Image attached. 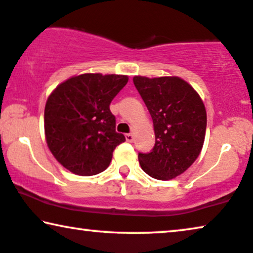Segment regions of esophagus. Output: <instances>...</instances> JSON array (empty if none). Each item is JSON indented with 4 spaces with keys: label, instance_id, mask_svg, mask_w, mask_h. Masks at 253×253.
<instances>
[{
    "label": "esophagus",
    "instance_id": "obj_1",
    "mask_svg": "<svg viewBox=\"0 0 253 253\" xmlns=\"http://www.w3.org/2000/svg\"><path fill=\"white\" fill-rule=\"evenodd\" d=\"M125 137H126V140L128 141V142H133V141H134V134H132V133L126 134V135H125Z\"/></svg>",
    "mask_w": 253,
    "mask_h": 253
}]
</instances>
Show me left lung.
<instances>
[{
  "label": "left lung",
  "instance_id": "left-lung-1",
  "mask_svg": "<svg viewBox=\"0 0 253 253\" xmlns=\"http://www.w3.org/2000/svg\"><path fill=\"white\" fill-rule=\"evenodd\" d=\"M154 124L155 146L139 154L142 170L158 180L173 179L194 163L203 149L207 113L193 86L178 76H134Z\"/></svg>",
  "mask_w": 253,
  "mask_h": 253
}]
</instances>
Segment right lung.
<instances>
[{"label":"right lung","mask_w":253,"mask_h":253,"mask_svg":"<svg viewBox=\"0 0 253 253\" xmlns=\"http://www.w3.org/2000/svg\"><path fill=\"white\" fill-rule=\"evenodd\" d=\"M128 82L117 74H81L60 83L48 96L43 127L47 146L63 168L93 176L110 166L113 150L125 141L116 132L110 104Z\"/></svg>","instance_id":"1"}]
</instances>
